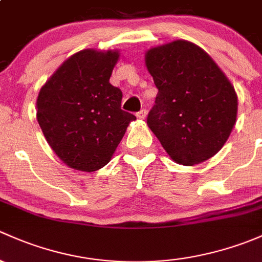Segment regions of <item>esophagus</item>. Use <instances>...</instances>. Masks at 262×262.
Masks as SVG:
<instances>
[{"label": "esophagus", "mask_w": 262, "mask_h": 262, "mask_svg": "<svg viewBox=\"0 0 262 262\" xmlns=\"http://www.w3.org/2000/svg\"><path fill=\"white\" fill-rule=\"evenodd\" d=\"M136 116L139 120H145V117H146V110H141V111L136 113Z\"/></svg>", "instance_id": "34e87169"}]
</instances>
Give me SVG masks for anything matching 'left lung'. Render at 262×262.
Instances as JSON below:
<instances>
[{
	"label": "left lung",
	"mask_w": 262,
	"mask_h": 262,
	"mask_svg": "<svg viewBox=\"0 0 262 262\" xmlns=\"http://www.w3.org/2000/svg\"><path fill=\"white\" fill-rule=\"evenodd\" d=\"M145 64L158 88L147 126L177 164L191 166L223 147L237 118V94L201 47L174 40L151 48Z\"/></svg>",
	"instance_id": "obj_1"
}]
</instances>
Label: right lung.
I'll return each instance as SVG.
<instances>
[{
  "label": "right lung",
  "mask_w": 262,
  "mask_h": 262,
  "mask_svg": "<svg viewBox=\"0 0 262 262\" xmlns=\"http://www.w3.org/2000/svg\"><path fill=\"white\" fill-rule=\"evenodd\" d=\"M118 58V50L78 51L39 92L37 122L54 152L74 170L107 165L136 120L121 110L122 92L110 83Z\"/></svg>",
  "instance_id": "1"
}]
</instances>
